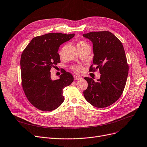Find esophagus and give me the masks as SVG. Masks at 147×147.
<instances>
[{
    "label": "esophagus",
    "instance_id": "1",
    "mask_svg": "<svg viewBox=\"0 0 147 147\" xmlns=\"http://www.w3.org/2000/svg\"><path fill=\"white\" fill-rule=\"evenodd\" d=\"M74 80H81L82 77H81L80 76H74Z\"/></svg>",
    "mask_w": 147,
    "mask_h": 147
}]
</instances>
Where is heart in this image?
<instances>
[{
  "mask_svg": "<svg viewBox=\"0 0 147 147\" xmlns=\"http://www.w3.org/2000/svg\"><path fill=\"white\" fill-rule=\"evenodd\" d=\"M88 46L87 45V43L86 42H85L84 41H83V40H80V41H78L77 43V48L78 47H83V46ZM64 47H62L61 48V49L60 50L59 52V55L60 56V57H61L63 56V52H64ZM72 70L77 73H81L83 69L82 67L81 66H79V65H76V66H73L72 67Z\"/></svg>",
  "mask_w": 147,
  "mask_h": 147,
  "instance_id": "1",
  "label": "heart"
}]
</instances>
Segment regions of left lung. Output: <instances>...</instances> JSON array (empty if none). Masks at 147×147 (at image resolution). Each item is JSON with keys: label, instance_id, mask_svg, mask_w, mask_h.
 <instances>
[{"label": "left lung", "instance_id": "1", "mask_svg": "<svg viewBox=\"0 0 147 147\" xmlns=\"http://www.w3.org/2000/svg\"><path fill=\"white\" fill-rule=\"evenodd\" d=\"M83 36L93 44L94 56L89 71L99 69L101 74L97 82L84 77L88 87L84 96L96 107H107L121 97L125 86L129 68L124 49L119 40L109 31L91 32Z\"/></svg>", "mask_w": 147, "mask_h": 147}]
</instances>
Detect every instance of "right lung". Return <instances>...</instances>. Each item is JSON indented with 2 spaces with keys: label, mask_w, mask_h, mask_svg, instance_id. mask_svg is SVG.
<instances>
[{
  "label": "right lung",
  "mask_w": 147,
  "mask_h": 147,
  "mask_svg": "<svg viewBox=\"0 0 147 147\" xmlns=\"http://www.w3.org/2000/svg\"><path fill=\"white\" fill-rule=\"evenodd\" d=\"M74 34L50 33L34 37L23 51L20 59L22 86L29 101L37 109L51 111L63 102V89L74 80L63 71L60 78H51L50 70L60 63V46Z\"/></svg>",
  "instance_id": "1"
}]
</instances>
